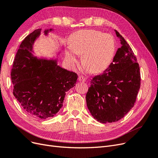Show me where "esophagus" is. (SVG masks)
<instances>
[{"label": "esophagus", "mask_w": 158, "mask_h": 158, "mask_svg": "<svg viewBox=\"0 0 158 158\" xmlns=\"http://www.w3.org/2000/svg\"><path fill=\"white\" fill-rule=\"evenodd\" d=\"M78 80V81H80V82H85V78L82 76H80Z\"/></svg>", "instance_id": "1"}]
</instances>
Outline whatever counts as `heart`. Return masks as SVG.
Returning <instances> with one entry per match:
<instances>
[{
    "mask_svg": "<svg viewBox=\"0 0 158 158\" xmlns=\"http://www.w3.org/2000/svg\"><path fill=\"white\" fill-rule=\"evenodd\" d=\"M70 49L65 50V57L71 66L77 62V55H82V63L89 72L96 73L111 63L115 51V41L109 33L95 30L75 32L69 39Z\"/></svg>",
    "mask_w": 158,
    "mask_h": 158,
    "instance_id": "heart-1",
    "label": "heart"
}]
</instances>
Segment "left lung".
<instances>
[{
	"label": "left lung",
	"mask_w": 158,
	"mask_h": 158,
	"mask_svg": "<svg viewBox=\"0 0 158 158\" xmlns=\"http://www.w3.org/2000/svg\"><path fill=\"white\" fill-rule=\"evenodd\" d=\"M122 46L102 74L95 76L86 94L87 106L100 123L120 120L133 107L140 87L139 64L131 47L115 30Z\"/></svg>",
	"instance_id": "obj_1"
}]
</instances>
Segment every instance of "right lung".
I'll return each mask as SVG.
<instances>
[{
	"label": "right lung",
	"mask_w": 158,
	"mask_h": 158,
	"mask_svg": "<svg viewBox=\"0 0 158 158\" xmlns=\"http://www.w3.org/2000/svg\"><path fill=\"white\" fill-rule=\"evenodd\" d=\"M45 31L47 34L49 31ZM41 33L33 31L22 41L11 70L13 94L30 116L46 119L63 107L66 92L73 88L78 75L57 65L56 60L38 59L32 45Z\"/></svg>",
	"instance_id": "1"
}]
</instances>
